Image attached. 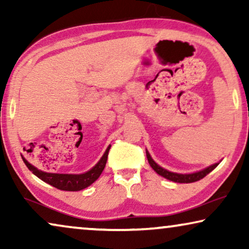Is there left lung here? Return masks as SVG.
<instances>
[{"mask_svg":"<svg viewBox=\"0 0 249 249\" xmlns=\"http://www.w3.org/2000/svg\"><path fill=\"white\" fill-rule=\"evenodd\" d=\"M146 156H147L148 163L149 165L152 166V169L158 173V175L162 176L163 178L170 180V181H175V182H179V183H190V182H195L198 181V180L203 179L204 177L209 175L211 171H213L214 169L216 168L217 165L220 164V162L214 163V164L207 166V168L200 170V171L197 172H193V173H177V172H171L169 170H166L162 166H160L158 163H156L154 160L152 159L151 154H149L147 149H146Z\"/></svg>","mask_w":249,"mask_h":249,"instance_id":"obj_1","label":"left lung"}]
</instances>
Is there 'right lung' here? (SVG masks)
Listing matches in <instances>:
<instances>
[{
  "instance_id": "obj_1",
  "label": "right lung",
  "mask_w": 249,
  "mask_h": 249,
  "mask_svg": "<svg viewBox=\"0 0 249 249\" xmlns=\"http://www.w3.org/2000/svg\"><path fill=\"white\" fill-rule=\"evenodd\" d=\"M110 148L111 145H108V147L107 148V151L104 152V154L100 159V161H98L90 170H88L87 172L80 173V175H71V173H52L42 171V170H38L36 166L30 164L22 155L21 158L23 160V162H25V164L27 165V168H28L36 177H38L40 180H43L44 182L49 183V185L61 190L78 192V190L87 188L88 186H90L91 183L96 181L98 179V177L101 176L102 172H103L105 164H107Z\"/></svg>"
}]
</instances>
